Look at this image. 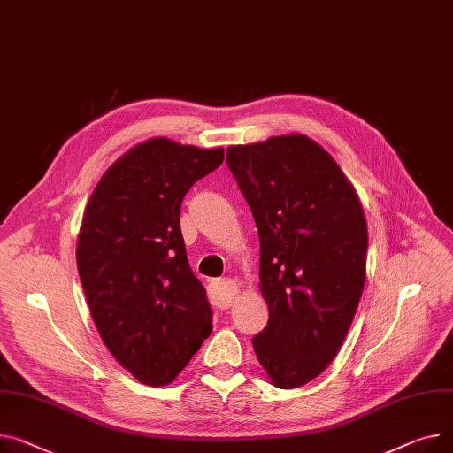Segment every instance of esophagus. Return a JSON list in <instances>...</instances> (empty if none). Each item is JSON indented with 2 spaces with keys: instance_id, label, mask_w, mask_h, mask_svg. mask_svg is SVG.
<instances>
[{
  "instance_id": "34e87169",
  "label": "esophagus",
  "mask_w": 453,
  "mask_h": 453,
  "mask_svg": "<svg viewBox=\"0 0 453 453\" xmlns=\"http://www.w3.org/2000/svg\"><path fill=\"white\" fill-rule=\"evenodd\" d=\"M236 293H238V284L231 279L217 280L213 284V300L217 303V306L222 308V310H226L233 304Z\"/></svg>"
}]
</instances>
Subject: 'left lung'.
Returning <instances> with one entry per match:
<instances>
[{
  "mask_svg": "<svg viewBox=\"0 0 453 453\" xmlns=\"http://www.w3.org/2000/svg\"><path fill=\"white\" fill-rule=\"evenodd\" d=\"M227 165L260 238L267 326L253 348L267 379L291 389L337 357L366 282L368 224L339 164L306 134L227 147Z\"/></svg>",
  "mask_w": 453,
  "mask_h": 453,
  "instance_id": "obj_1",
  "label": "left lung"
}]
</instances>
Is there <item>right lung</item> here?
I'll return each mask as SVG.
<instances>
[{
  "mask_svg": "<svg viewBox=\"0 0 453 453\" xmlns=\"http://www.w3.org/2000/svg\"><path fill=\"white\" fill-rule=\"evenodd\" d=\"M224 149L149 138L119 157L85 207L76 264L98 334L136 380L165 386L213 331L188 262L180 207Z\"/></svg>",
  "mask_w": 453,
  "mask_h": 453,
  "instance_id": "obj_1",
  "label": "right lung"
}]
</instances>
